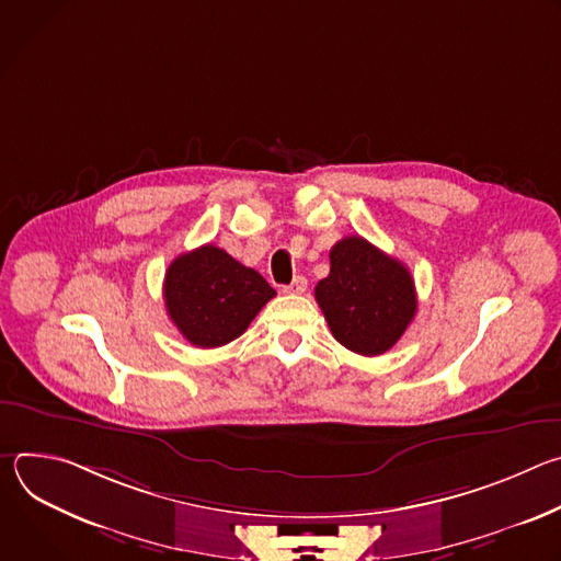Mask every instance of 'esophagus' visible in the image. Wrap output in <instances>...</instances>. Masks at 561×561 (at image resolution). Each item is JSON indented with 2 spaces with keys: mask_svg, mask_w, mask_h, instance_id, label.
Masks as SVG:
<instances>
[{
  "mask_svg": "<svg viewBox=\"0 0 561 561\" xmlns=\"http://www.w3.org/2000/svg\"><path fill=\"white\" fill-rule=\"evenodd\" d=\"M306 288H308V282H306L304 275H297L288 286H284V290L290 293V295H301Z\"/></svg>",
  "mask_w": 561,
  "mask_h": 561,
  "instance_id": "esophagus-1",
  "label": "esophagus"
}]
</instances>
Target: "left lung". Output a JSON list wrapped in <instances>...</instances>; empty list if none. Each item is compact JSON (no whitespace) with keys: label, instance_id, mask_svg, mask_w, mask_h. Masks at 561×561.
I'll use <instances>...</instances> for the list:
<instances>
[{"label":"left lung","instance_id":"1","mask_svg":"<svg viewBox=\"0 0 561 561\" xmlns=\"http://www.w3.org/2000/svg\"><path fill=\"white\" fill-rule=\"evenodd\" d=\"M314 299L333 337L366 357L392 348L417 312L409 268L359 234L331 249V273L314 286Z\"/></svg>","mask_w":561,"mask_h":561}]
</instances>
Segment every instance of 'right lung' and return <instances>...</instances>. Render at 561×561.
Masks as SVG:
<instances>
[{"mask_svg":"<svg viewBox=\"0 0 561 561\" xmlns=\"http://www.w3.org/2000/svg\"><path fill=\"white\" fill-rule=\"evenodd\" d=\"M275 288L226 251L206 244L180 255L164 277V301L178 331L199 348L242 335Z\"/></svg>","mask_w":561,"mask_h":561,"instance_id":"1","label":"right lung"}]
</instances>
